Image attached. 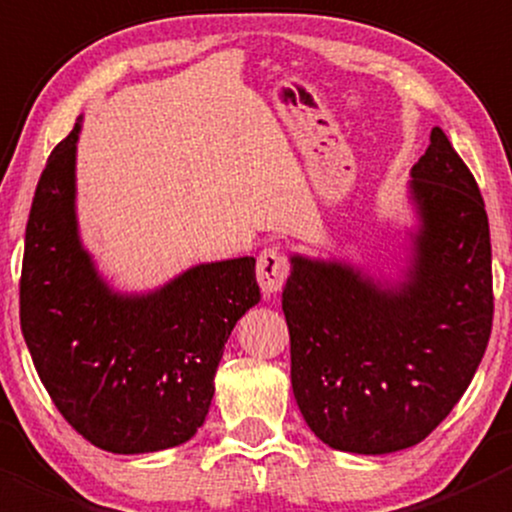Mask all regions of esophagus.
Masks as SVG:
<instances>
[{"mask_svg":"<svg viewBox=\"0 0 512 512\" xmlns=\"http://www.w3.org/2000/svg\"><path fill=\"white\" fill-rule=\"evenodd\" d=\"M287 275V257L277 247H267V250L260 252V257H257V282H260L265 297H275L287 282Z\"/></svg>","mask_w":512,"mask_h":512,"instance_id":"obj_1","label":"esophagus"}]
</instances>
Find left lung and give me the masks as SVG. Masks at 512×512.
<instances>
[{"mask_svg": "<svg viewBox=\"0 0 512 512\" xmlns=\"http://www.w3.org/2000/svg\"><path fill=\"white\" fill-rule=\"evenodd\" d=\"M406 260L386 277L289 255L282 312L292 391L329 448L384 456L421 443L471 384L493 324L490 230L476 178L441 128L411 168Z\"/></svg>", "mask_w": 512, "mask_h": 512, "instance_id": "obj_1", "label": "left lung"}]
</instances>
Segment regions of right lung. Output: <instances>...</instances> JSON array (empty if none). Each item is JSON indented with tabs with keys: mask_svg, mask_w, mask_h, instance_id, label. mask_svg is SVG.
<instances>
[{
	"mask_svg": "<svg viewBox=\"0 0 512 512\" xmlns=\"http://www.w3.org/2000/svg\"><path fill=\"white\" fill-rule=\"evenodd\" d=\"M74 131L51 151L24 242L22 334L61 416L108 453L190 441L208 416L237 319L260 302L255 257L193 265L121 292L86 250L76 215Z\"/></svg>",
	"mask_w": 512,
	"mask_h": 512,
	"instance_id": "obj_1",
	"label": "right lung"
}]
</instances>
